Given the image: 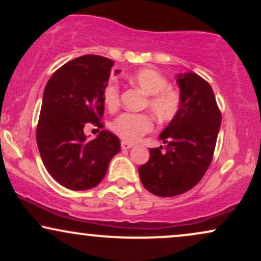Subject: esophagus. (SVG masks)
<instances>
[{"mask_svg": "<svg viewBox=\"0 0 261 261\" xmlns=\"http://www.w3.org/2000/svg\"><path fill=\"white\" fill-rule=\"evenodd\" d=\"M133 143H130V142H126V141H121V148L122 149H128V148H131L133 147Z\"/></svg>", "mask_w": 261, "mask_h": 261, "instance_id": "1", "label": "esophagus"}]
</instances>
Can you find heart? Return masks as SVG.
<instances>
[{
    "label": "heart",
    "instance_id": "1",
    "mask_svg": "<svg viewBox=\"0 0 261 261\" xmlns=\"http://www.w3.org/2000/svg\"><path fill=\"white\" fill-rule=\"evenodd\" d=\"M130 83L146 95V107L162 122L172 121L182 106V95L178 88L170 87L168 80L154 68H142L128 77ZM103 101L109 110L120 106V88L116 82H109L103 89ZM113 131L122 140L136 142L153 128V120L148 114L124 113L112 124Z\"/></svg>",
    "mask_w": 261,
    "mask_h": 261
}]
</instances>
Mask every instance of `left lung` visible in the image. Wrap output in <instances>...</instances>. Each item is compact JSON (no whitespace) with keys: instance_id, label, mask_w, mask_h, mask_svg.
<instances>
[{"instance_id":"1","label":"left lung","mask_w":261,"mask_h":261,"mask_svg":"<svg viewBox=\"0 0 261 261\" xmlns=\"http://www.w3.org/2000/svg\"><path fill=\"white\" fill-rule=\"evenodd\" d=\"M182 106L162 131L166 146L149 149L147 163L139 167L142 185L162 197L180 195L202 179L214 157L221 112L208 82L199 74H178Z\"/></svg>"}]
</instances>
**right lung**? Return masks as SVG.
<instances>
[{"label":"right lung","instance_id":"add662e5","mask_svg":"<svg viewBox=\"0 0 261 261\" xmlns=\"http://www.w3.org/2000/svg\"><path fill=\"white\" fill-rule=\"evenodd\" d=\"M113 66L103 56H80L56 70L45 86L38 148L49 174L70 190L97 187L120 151V140L110 131L101 130L91 141L83 131L87 125L104 127L103 89Z\"/></svg>","mask_w":261,"mask_h":261}]
</instances>
